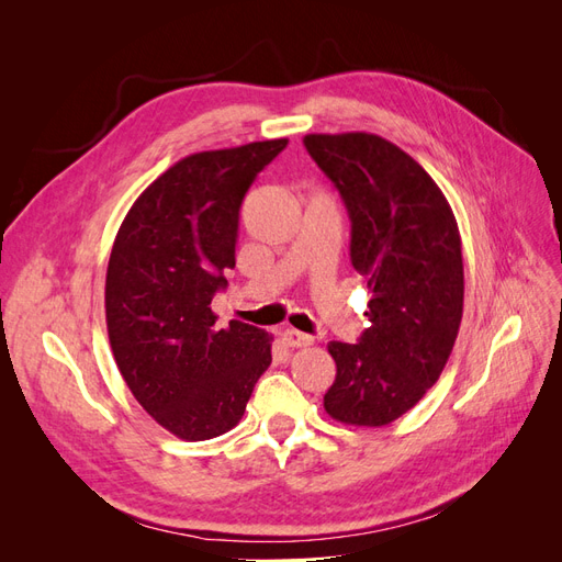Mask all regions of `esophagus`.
Masks as SVG:
<instances>
[{"label": "esophagus", "mask_w": 562, "mask_h": 562, "mask_svg": "<svg viewBox=\"0 0 562 562\" xmlns=\"http://www.w3.org/2000/svg\"><path fill=\"white\" fill-rule=\"evenodd\" d=\"M281 339H283L288 347H310L314 342L312 335H304V333L293 330V328L281 330Z\"/></svg>", "instance_id": "obj_1"}]
</instances>
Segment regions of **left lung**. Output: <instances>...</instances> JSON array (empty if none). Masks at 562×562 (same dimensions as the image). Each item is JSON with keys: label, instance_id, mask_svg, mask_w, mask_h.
<instances>
[{"label": "left lung", "instance_id": "left-lung-1", "mask_svg": "<svg viewBox=\"0 0 562 562\" xmlns=\"http://www.w3.org/2000/svg\"><path fill=\"white\" fill-rule=\"evenodd\" d=\"M304 147L351 220V265L366 279L370 328L330 342L337 378L326 413L353 427L405 415L443 372L464 310L457 220L431 176L372 133H310Z\"/></svg>", "mask_w": 562, "mask_h": 562}]
</instances>
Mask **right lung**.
I'll list each match as a JSON object with an SVG mask.
<instances>
[{"instance_id": "right-lung-1", "label": "right lung", "mask_w": 562, "mask_h": 562, "mask_svg": "<svg viewBox=\"0 0 562 562\" xmlns=\"http://www.w3.org/2000/svg\"><path fill=\"white\" fill-rule=\"evenodd\" d=\"M285 138L180 159L135 199L105 279L119 372L145 411L184 440L227 434L271 363V335L217 328L211 300L236 265L239 209Z\"/></svg>"}]
</instances>
